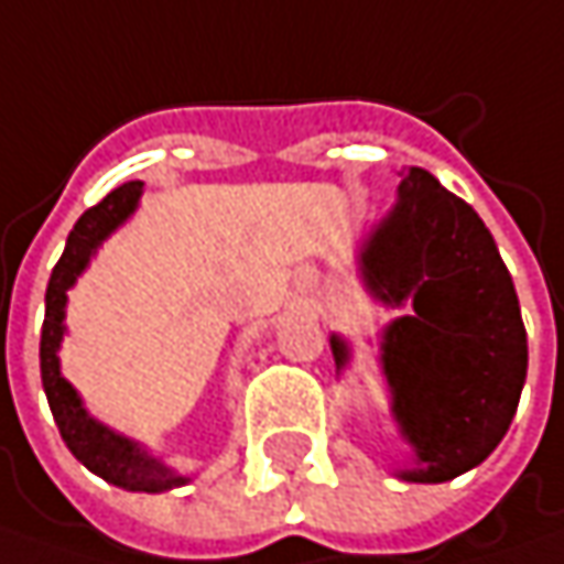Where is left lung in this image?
Wrapping results in <instances>:
<instances>
[{"label":"left lung","mask_w":564,"mask_h":564,"mask_svg":"<svg viewBox=\"0 0 564 564\" xmlns=\"http://www.w3.org/2000/svg\"><path fill=\"white\" fill-rule=\"evenodd\" d=\"M362 271L379 300L413 306L381 344L394 416L416 452L401 477H460L496 452L527 379V330L496 239L464 198L410 166L398 208L362 249ZM330 350L347 362L340 337Z\"/></svg>","instance_id":"8db88e82"}]
</instances>
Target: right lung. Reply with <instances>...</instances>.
I'll return each instance as SVG.
<instances>
[{
	"mask_svg": "<svg viewBox=\"0 0 564 564\" xmlns=\"http://www.w3.org/2000/svg\"><path fill=\"white\" fill-rule=\"evenodd\" d=\"M141 185L144 183H126L112 188L104 202L87 208L78 217V224L72 227L65 252L56 261V268L50 274V286H46V315H43V330H40V376H43V391H46V401L53 410V420L59 426L62 442L90 474L104 477L112 486H122L129 492H163V489L183 486L185 477H176L170 467H163L160 460L141 452L135 442L116 435L107 426H100L97 420H90L75 388L62 379L59 356H56L62 334H65V325H62L65 290L78 281L94 249L135 210Z\"/></svg>",
	"mask_w": 564,
	"mask_h": 564,
	"instance_id": "1",
	"label": "right lung"
}]
</instances>
